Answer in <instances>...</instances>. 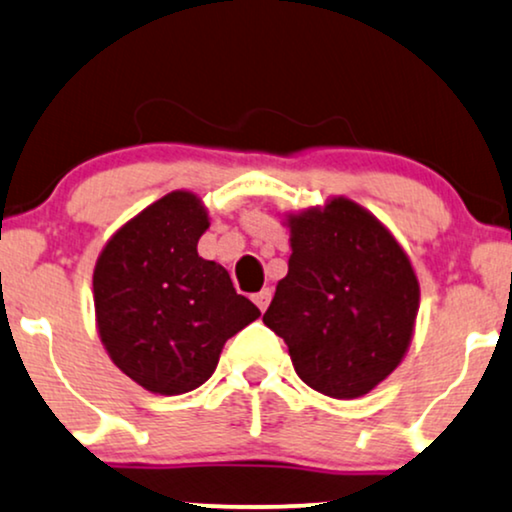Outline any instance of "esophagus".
I'll use <instances>...</instances> for the list:
<instances>
[{"instance_id":"1","label":"esophagus","mask_w":512,"mask_h":512,"mask_svg":"<svg viewBox=\"0 0 512 512\" xmlns=\"http://www.w3.org/2000/svg\"><path fill=\"white\" fill-rule=\"evenodd\" d=\"M269 302H271V290L269 288H264V290H260V293L255 295V304H257V307H260V312H267Z\"/></svg>"}]
</instances>
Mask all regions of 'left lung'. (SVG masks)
<instances>
[{
  "label": "left lung",
  "mask_w": 512,
  "mask_h": 512,
  "mask_svg": "<svg viewBox=\"0 0 512 512\" xmlns=\"http://www.w3.org/2000/svg\"><path fill=\"white\" fill-rule=\"evenodd\" d=\"M288 274L262 321L288 345L295 373L333 399L364 397L401 364L420 286L390 229L345 196L288 212Z\"/></svg>",
  "instance_id": "left-lung-1"
}]
</instances>
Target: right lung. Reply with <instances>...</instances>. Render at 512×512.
Instances as JSON below:
<instances>
[{
	"mask_svg": "<svg viewBox=\"0 0 512 512\" xmlns=\"http://www.w3.org/2000/svg\"><path fill=\"white\" fill-rule=\"evenodd\" d=\"M210 217L196 193L172 191L122 224L94 267V312L108 357L153 394L196 390L224 342L260 316L222 264L198 255Z\"/></svg>",
	"mask_w": 512,
	"mask_h": 512,
	"instance_id": "right-lung-1",
	"label": "right lung"
}]
</instances>
